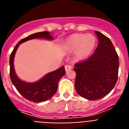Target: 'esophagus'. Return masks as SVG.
Returning a JSON list of instances; mask_svg holds the SVG:
<instances>
[{"instance_id": "obj_1", "label": "esophagus", "mask_w": 129, "mask_h": 129, "mask_svg": "<svg viewBox=\"0 0 129 129\" xmlns=\"http://www.w3.org/2000/svg\"><path fill=\"white\" fill-rule=\"evenodd\" d=\"M72 68L71 66H70V65H66L65 66V70H66V72H67V71H68V70H71Z\"/></svg>"}]
</instances>
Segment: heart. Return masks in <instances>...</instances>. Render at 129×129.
I'll return each instance as SVG.
<instances>
[{"label":"heart","instance_id":"obj_1","mask_svg":"<svg viewBox=\"0 0 129 129\" xmlns=\"http://www.w3.org/2000/svg\"><path fill=\"white\" fill-rule=\"evenodd\" d=\"M96 41L95 37L92 34H76L66 39L63 47L68 52L76 51V57L79 59H84L92 53L96 45Z\"/></svg>","mask_w":129,"mask_h":129}]
</instances>
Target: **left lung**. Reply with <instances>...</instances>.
I'll return each mask as SVG.
<instances>
[{"mask_svg":"<svg viewBox=\"0 0 129 129\" xmlns=\"http://www.w3.org/2000/svg\"><path fill=\"white\" fill-rule=\"evenodd\" d=\"M98 46L88 59L75 64V88L88 100H97L109 94L118 77L119 59L110 39L95 31Z\"/></svg>","mask_w":129,"mask_h":129,"instance_id":"left-lung-1","label":"left lung"}]
</instances>
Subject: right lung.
<instances>
[{
  "instance_id": "obj_1",
  "label": "right lung",
  "mask_w": 129,
  "mask_h": 129,
  "mask_svg": "<svg viewBox=\"0 0 129 129\" xmlns=\"http://www.w3.org/2000/svg\"><path fill=\"white\" fill-rule=\"evenodd\" d=\"M46 39L53 40V38L49 31H43L31 34L22 39L17 44L10 57V75L11 81L19 94L26 100L34 103L44 102L50 99L56 93L59 79L65 74L64 67L50 72L40 80L34 83H28L20 80L16 74L14 69V57L16 51L20 44L34 39Z\"/></svg>"
}]
</instances>
